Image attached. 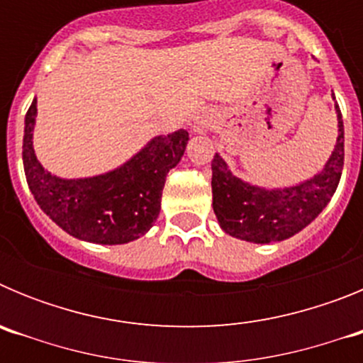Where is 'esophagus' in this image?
Wrapping results in <instances>:
<instances>
[{
  "label": "esophagus",
  "mask_w": 363,
  "mask_h": 363,
  "mask_svg": "<svg viewBox=\"0 0 363 363\" xmlns=\"http://www.w3.org/2000/svg\"><path fill=\"white\" fill-rule=\"evenodd\" d=\"M207 129H209V123H207V120H198L196 125H194V130H196V133H205Z\"/></svg>",
  "instance_id": "esophagus-1"
}]
</instances>
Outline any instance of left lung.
<instances>
[{
  "mask_svg": "<svg viewBox=\"0 0 363 363\" xmlns=\"http://www.w3.org/2000/svg\"><path fill=\"white\" fill-rule=\"evenodd\" d=\"M338 138L322 172L285 189H262L242 182L220 154L213 158V209L220 227L234 238L252 243L281 242L318 216L331 201L344 169V121L336 105Z\"/></svg>",
  "mask_w": 363,
  "mask_h": 363,
  "instance_id": "obj_1",
  "label": "left lung"
}]
</instances>
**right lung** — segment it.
<instances>
[{
    "instance_id": "obj_1",
    "label": "right lung",
    "mask_w": 363,
    "mask_h": 363,
    "mask_svg": "<svg viewBox=\"0 0 363 363\" xmlns=\"http://www.w3.org/2000/svg\"><path fill=\"white\" fill-rule=\"evenodd\" d=\"M36 99L25 116L23 169L34 200L70 236L101 245L138 240L160 214L167 172L178 165L189 142L184 129L152 138L136 156L105 174L63 179L38 162L32 147Z\"/></svg>"
}]
</instances>
